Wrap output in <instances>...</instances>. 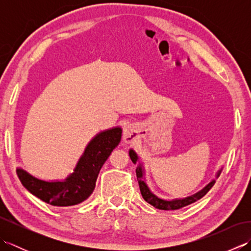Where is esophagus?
<instances>
[{"instance_id": "34e87169", "label": "esophagus", "mask_w": 251, "mask_h": 251, "mask_svg": "<svg viewBox=\"0 0 251 251\" xmlns=\"http://www.w3.org/2000/svg\"><path fill=\"white\" fill-rule=\"evenodd\" d=\"M124 141H125L126 143H129V142L132 141L131 130L128 129V128H126V129L124 130Z\"/></svg>"}]
</instances>
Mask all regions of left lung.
Listing matches in <instances>:
<instances>
[{"label":"left lung","instance_id":"left-lung-1","mask_svg":"<svg viewBox=\"0 0 251 251\" xmlns=\"http://www.w3.org/2000/svg\"><path fill=\"white\" fill-rule=\"evenodd\" d=\"M129 156L131 158L132 163H135L138 161V156L137 154L130 150L129 151ZM137 178H138V183H139V188H140V192H141V195L143 199H145L146 201H148L149 204L154 206L155 208H157V209H162V210H175V209H179V208H182L184 206H188L190 204H192V202H195L196 201L201 200L202 196L206 195V193L208 191H209L212 186H214L215 184V181H212V182H210L209 184H208L205 189H202L201 192H199V193H196L194 195L192 196H189L186 197V199H183V200H175V201H164V200H161L158 199L157 196L154 195L152 192L149 190L148 185L146 184L145 181H143L142 177H143V172H142V168L141 166H138L137 170ZM220 174V172H219ZM219 174H218V176H219Z\"/></svg>","mask_w":251,"mask_h":251}]
</instances>
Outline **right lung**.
<instances>
[{
	"mask_svg": "<svg viewBox=\"0 0 251 251\" xmlns=\"http://www.w3.org/2000/svg\"><path fill=\"white\" fill-rule=\"evenodd\" d=\"M122 129L119 127L96 136L79 158L74 174L63 182H46L23 169H17V176L31 194L47 204L58 207L77 205L93 193L100 169L120 143Z\"/></svg>",
	"mask_w": 251,
	"mask_h": 251,
	"instance_id": "obj_1",
	"label": "right lung"
}]
</instances>
